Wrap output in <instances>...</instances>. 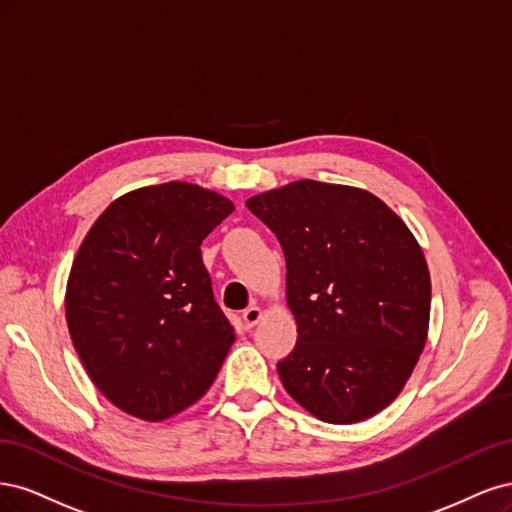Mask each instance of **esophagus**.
Wrapping results in <instances>:
<instances>
[{
	"label": "esophagus",
	"mask_w": 512,
	"mask_h": 512,
	"mask_svg": "<svg viewBox=\"0 0 512 512\" xmlns=\"http://www.w3.org/2000/svg\"><path fill=\"white\" fill-rule=\"evenodd\" d=\"M263 319V310L259 306H249L244 312H242V321L246 327H255L259 321Z\"/></svg>",
	"instance_id": "obj_1"
}]
</instances>
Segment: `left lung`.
Listing matches in <instances>:
<instances>
[{
    "label": "left lung",
    "instance_id": "obj_1",
    "mask_svg": "<svg viewBox=\"0 0 512 512\" xmlns=\"http://www.w3.org/2000/svg\"><path fill=\"white\" fill-rule=\"evenodd\" d=\"M246 206L287 261L298 342L276 366L283 387L325 423L374 417L427 342L432 278L417 238L381 197L349 185L293 180Z\"/></svg>",
    "mask_w": 512,
    "mask_h": 512
}]
</instances>
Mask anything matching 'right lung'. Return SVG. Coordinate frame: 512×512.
I'll return each mask as SVG.
<instances>
[{
  "label": "right lung",
  "mask_w": 512,
  "mask_h": 512,
  "mask_svg": "<svg viewBox=\"0 0 512 512\" xmlns=\"http://www.w3.org/2000/svg\"><path fill=\"white\" fill-rule=\"evenodd\" d=\"M232 212L225 195L172 180L117 197L82 240L65 321L93 385L127 415L170 419L217 378L236 334L200 244Z\"/></svg>",
  "instance_id": "1"
}]
</instances>
